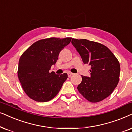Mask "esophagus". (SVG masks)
<instances>
[{
  "instance_id": "esophagus-1",
  "label": "esophagus",
  "mask_w": 132,
  "mask_h": 132,
  "mask_svg": "<svg viewBox=\"0 0 132 132\" xmlns=\"http://www.w3.org/2000/svg\"><path fill=\"white\" fill-rule=\"evenodd\" d=\"M73 74V73H72V72H69L68 73V77H71L72 75Z\"/></svg>"
}]
</instances>
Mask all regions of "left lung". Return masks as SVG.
I'll use <instances>...</instances> for the list:
<instances>
[{
	"instance_id": "obj_1",
	"label": "left lung",
	"mask_w": 132,
	"mask_h": 132,
	"mask_svg": "<svg viewBox=\"0 0 132 132\" xmlns=\"http://www.w3.org/2000/svg\"><path fill=\"white\" fill-rule=\"evenodd\" d=\"M72 44L84 64L91 66L90 77L81 76L77 89L91 103H97L108 97L119 80L120 64L117 57L106 46L86 39L72 38Z\"/></svg>"
}]
</instances>
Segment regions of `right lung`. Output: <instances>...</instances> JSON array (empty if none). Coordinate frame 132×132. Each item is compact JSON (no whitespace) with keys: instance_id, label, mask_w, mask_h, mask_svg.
<instances>
[{"instance_id":"add662e5","label":"right lung","mask_w":132,"mask_h":132,"mask_svg":"<svg viewBox=\"0 0 132 132\" xmlns=\"http://www.w3.org/2000/svg\"><path fill=\"white\" fill-rule=\"evenodd\" d=\"M72 38L51 37L33 43L19 59L18 78L24 92L38 102H47L58 94L68 74L50 72L57 62L59 53L69 45Z\"/></svg>"}]
</instances>
